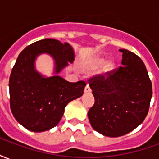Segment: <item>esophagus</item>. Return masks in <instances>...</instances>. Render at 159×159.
Wrapping results in <instances>:
<instances>
[{
	"label": "esophagus",
	"instance_id": "esophagus-1",
	"mask_svg": "<svg viewBox=\"0 0 159 159\" xmlns=\"http://www.w3.org/2000/svg\"><path fill=\"white\" fill-rule=\"evenodd\" d=\"M91 92V89H90V87L89 86V84H87L86 87H85V89H84V93H90Z\"/></svg>",
	"mask_w": 159,
	"mask_h": 159
}]
</instances>
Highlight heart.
<instances>
[{"mask_svg":"<svg viewBox=\"0 0 159 159\" xmlns=\"http://www.w3.org/2000/svg\"><path fill=\"white\" fill-rule=\"evenodd\" d=\"M114 67V64L112 61H106L104 62V59L101 58H93L89 59L83 66V70L85 71H93L94 70L100 68L99 73L100 75H106L112 70Z\"/></svg>","mask_w":159,"mask_h":159,"instance_id":"b5f03b06","label":"heart"}]
</instances>
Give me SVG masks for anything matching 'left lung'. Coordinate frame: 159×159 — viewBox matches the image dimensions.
<instances>
[{
    "instance_id": "1",
    "label": "left lung",
    "mask_w": 159,
    "mask_h": 159,
    "mask_svg": "<svg viewBox=\"0 0 159 159\" xmlns=\"http://www.w3.org/2000/svg\"><path fill=\"white\" fill-rule=\"evenodd\" d=\"M122 66L89 79L94 105L88 117L93 129L105 136L129 133L147 117L152 95V83L143 61L134 52L119 49Z\"/></svg>"
}]
</instances>
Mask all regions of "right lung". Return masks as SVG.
I'll return each instance as SVG.
<instances>
[{
  "label": "right lung",
  "mask_w": 159,
  "mask_h": 159,
  "mask_svg": "<svg viewBox=\"0 0 159 159\" xmlns=\"http://www.w3.org/2000/svg\"><path fill=\"white\" fill-rule=\"evenodd\" d=\"M46 53L55 61V76L45 77L35 69V59ZM75 52L69 43L55 39L40 40L19 53L9 79L10 107L13 117L32 132H43L55 127L63 117L65 107L83 94V81L69 83L59 76Z\"/></svg>",
  "instance_id": "obj_1"
}]
</instances>
